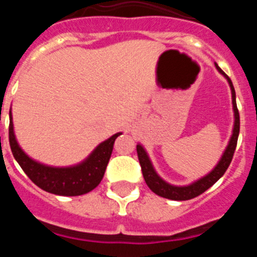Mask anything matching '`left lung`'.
I'll list each match as a JSON object with an SVG mask.
<instances>
[{
  "label": "left lung",
  "mask_w": 257,
  "mask_h": 257,
  "mask_svg": "<svg viewBox=\"0 0 257 257\" xmlns=\"http://www.w3.org/2000/svg\"><path fill=\"white\" fill-rule=\"evenodd\" d=\"M216 65L217 70H219L220 73L228 79L229 86H230L231 90V101H233V110H234V127H233V134H231L228 147H226L225 152L222 154L221 160L219 161L216 167L210 174H207L206 176L199 179V180L194 181L190 185H187V187H175V185L166 183L165 180H162L157 175L156 170L153 169V166H152V162L149 160V157L147 154V152H145V149L140 144L136 145V151H138V157H139V162L140 166H142L143 176H144L145 183L151 188L152 192L156 193L157 196L163 197V198L174 199V201H188V199L194 198V197L199 196L203 192H206L210 187H212L213 184L216 183L222 175L225 174L231 160H233V154H234L235 147H237L238 135H239V113H238L237 103H235V91L230 78L222 72L219 65Z\"/></svg>",
  "instance_id": "obj_1"
}]
</instances>
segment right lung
Returning <instances> with one entry per match:
<instances>
[{"label":"right lung","mask_w":257,"mask_h":257,"mask_svg":"<svg viewBox=\"0 0 257 257\" xmlns=\"http://www.w3.org/2000/svg\"><path fill=\"white\" fill-rule=\"evenodd\" d=\"M121 133L114 134L108 140L97 145L95 151L79 165L70 167H51L36 162L20 148L14 134L10 109L9 142L14 158L37 187L58 196H81L95 189L103 179L109 158L112 156L114 140Z\"/></svg>","instance_id":"add662e5"}]
</instances>
